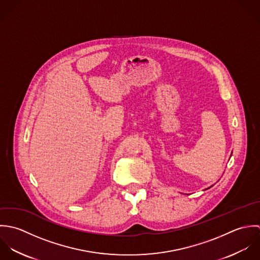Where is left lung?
I'll return each instance as SVG.
<instances>
[{
    "mask_svg": "<svg viewBox=\"0 0 260 260\" xmlns=\"http://www.w3.org/2000/svg\"><path fill=\"white\" fill-rule=\"evenodd\" d=\"M211 187H212V186H211ZM211 187H209V188H207V189H210V188H211Z\"/></svg>",
    "mask_w": 260,
    "mask_h": 260,
    "instance_id": "obj_1",
    "label": "left lung"
}]
</instances>
